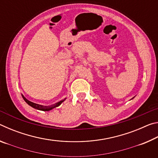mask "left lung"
<instances>
[{
	"instance_id": "left-lung-1",
	"label": "left lung",
	"mask_w": 158,
	"mask_h": 158,
	"mask_svg": "<svg viewBox=\"0 0 158 158\" xmlns=\"http://www.w3.org/2000/svg\"><path fill=\"white\" fill-rule=\"evenodd\" d=\"M134 98H135V97H134ZM132 98V99H131V100H132V99H133V98Z\"/></svg>"
}]
</instances>
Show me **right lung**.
<instances>
[{
    "instance_id": "right-lung-1",
    "label": "right lung",
    "mask_w": 158,
    "mask_h": 158,
    "mask_svg": "<svg viewBox=\"0 0 158 158\" xmlns=\"http://www.w3.org/2000/svg\"><path fill=\"white\" fill-rule=\"evenodd\" d=\"M21 96H22L23 99V100H24V101L26 102V103L28 104V105H30L31 106H32V107L34 108V109H37V110L44 111H50V110H52V109H53L57 107V106L60 105L61 104H62V102H63L66 100V98H65V99H63V100H60V101H59V102H56V104H53V105H50V106H43V105H38V104L29 101V100H27V99H26V98L24 97V96H23V95H22V94H21Z\"/></svg>"
}]
</instances>
